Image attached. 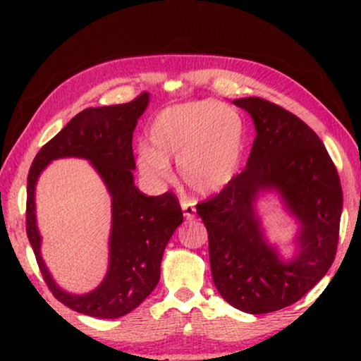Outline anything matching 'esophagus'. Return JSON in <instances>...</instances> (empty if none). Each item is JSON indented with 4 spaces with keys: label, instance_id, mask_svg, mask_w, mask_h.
I'll use <instances>...</instances> for the list:
<instances>
[{
    "label": "esophagus",
    "instance_id": "34e87169",
    "mask_svg": "<svg viewBox=\"0 0 361 361\" xmlns=\"http://www.w3.org/2000/svg\"><path fill=\"white\" fill-rule=\"evenodd\" d=\"M181 209L185 212V218L186 219H194L195 218V207L191 202V200H186V199H181Z\"/></svg>",
    "mask_w": 361,
    "mask_h": 361
}]
</instances>
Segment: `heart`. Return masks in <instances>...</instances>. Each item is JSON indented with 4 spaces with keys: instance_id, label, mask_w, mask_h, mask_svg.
Segmentation results:
<instances>
[{
    "instance_id": "heart-1",
    "label": "heart",
    "mask_w": 361,
    "mask_h": 361,
    "mask_svg": "<svg viewBox=\"0 0 361 361\" xmlns=\"http://www.w3.org/2000/svg\"><path fill=\"white\" fill-rule=\"evenodd\" d=\"M149 146L138 151L146 178L172 176L178 159L183 181L199 194H215L235 178L247 143V126L235 108L215 100H194L159 113L149 129Z\"/></svg>"
}]
</instances>
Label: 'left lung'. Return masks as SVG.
Instances as JSON below:
<instances>
[{
    "instance_id": "left-lung-1",
    "label": "left lung",
    "mask_w": 361,
    "mask_h": 361,
    "mask_svg": "<svg viewBox=\"0 0 361 361\" xmlns=\"http://www.w3.org/2000/svg\"><path fill=\"white\" fill-rule=\"evenodd\" d=\"M252 114L256 137L245 170L195 205L209 232L212 277L226 301L269 314L299 301L331 267L339 240L342 188L317 133L285 108L259 97L234 102ZM277 188L302 223L300 253L285 263L262 239L252 204Z\"/></svg>"
}]
</instances>
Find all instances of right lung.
<instances>
[{"instance_id": "add662e5", "label": "right lung", "mask_w": 361, "mask_h": 361, "mask_svg": "<svg viewBox=\"0 0 361 361\" xmlns=\"http://www.w3.org/2000/svg\"><path fill=\"white\" fill-rule=\"evenodd\" d=\"M146 105L148 94L143 92L122 105L84 109L42 146L30 167L27 237L47 288L60 302L79 314L118 319L138 307L156 288L164 250L183 223L181 207L172 191L152 197L140 192L133 185L132 135ZM68 155L89 158L114 200L109 274L99 289L82 297L62 292L48 276L39 255L40 238L34 219L35 180L49 161Z\"/></svg>"}]
</instances>
